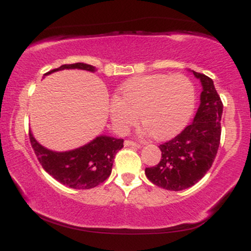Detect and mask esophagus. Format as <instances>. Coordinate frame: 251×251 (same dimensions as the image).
I'll list each match as a JSON object with an SVG mask.
<instances>
[{
  "instance_id": "obj_1",
  "label": "esophagus",
  "mask_w": 251,
  "mask_h": 251,
  "mask_svg": "<svg viewBox=\"0 0 251 251\" xmlns=\"http://www.w3.org/2000/svg\"><path fill=\"white\" fill-rule=\"evenodd\" d=\"M124 145H125V146H132V148H135V149L142 148V145H140V144L131 142V140H125V142H124Z\"/></svg>"
}]
</instances>
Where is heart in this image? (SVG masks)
Returning a JSON list of instances; mask_svg holds the SVG:
<instances>
[{"mask_svg":"<svg viewBox=\"0 0 251 251\" xmlns=\"http://www.w3.org/2000/svg\"><path fill=\"white\" fill-rule=\"evenodd\" d=\"M195 103V86L186 75L149 74L123 82L109 101L108 112L118 133L125 134L139 116L150 134L164 140L185 127Z\"/></svg>","mask_w":251,"mask_h":251,"instance_id":"heart-1","label":"heart"}]
</instances>
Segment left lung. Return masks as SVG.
I'll use <instances>...</instances> for the list:
<instances>
[{
	"mask_svg": "<svg viewBox=\"0 0 251 251\" xmlns=\"http://www.w3.org/2000/svg\"><path fill=\"white\" fill-rule=\"evenodd\" d=\"M190 72L201 85L194 122L159 146L162 159L158 165L145 169L149 180L170 191H181L201 180L211 168L220 146L223 103L209 76Z\"/></svg>",
	"mask_w": 251,
	"mask_h": 251,
	"instance_id": "8db88e82",
	"label": "left lung"
}]
</instances>
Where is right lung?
I'll use <instances>...</instances> for the list:
<instances>
[{
	"label": "right lung",
	"mask_w": 251,
	"mask_h": 251,
	"mask_svg": "<svg viewBox=\"0 0 251 251\" xmlns=\"http://www.w3.org/2000/svg\"><path fill=\"white\" fill-rule=\"evenodd\" d=\"M63 70H82L94 73L96 67L83 62L62 65L43 74V77ZM29 139L42 168L54 179L72 189H92L109 177L114 155L124 148L123 139L100 134L93 140L70 151H53L42 146L31 131Z\"/></svg>",
	"instance_id": "right-lung-1"
}]
</instances>
